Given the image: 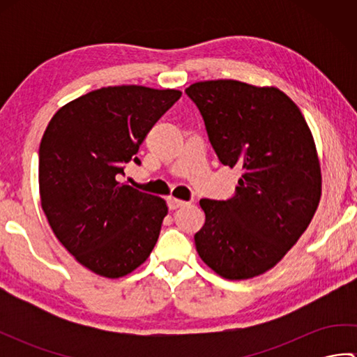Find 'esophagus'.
Instances as JSON below:
<instances>
[{"label": "esophagus", "instance_id": "esophagus-1", "mask_svg": "<svg viewBox=\"0 0 357 357\" xmlns=\"http://www.w3.org/2000/svg\"><path fill=\"white\" fill-rule=\"evenodd\" d=\"M185 206H188V202H185V201H181V199H176V198L169 199V208L170 210H178L181 207H185Z\"/></svg>", "mask_w": 357, "mask_h": 357}]
</instances>
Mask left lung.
I'll return each mask as SVG.
<instances>
[{"label": "left lung", "mask_w": 357, "mask_h": 357, "mask_svg": "<svg viewBox=\"0 0 357 357\" xmlns=\"http://www.w3.org/2000/svg\"><path fill=\"white\" fill-rule=\"evenodd\" d=\"M185 93L219 161L242 170L231 198L199 201L206 224L195 234L196 250L225 279L262 275L298 242L319 206L313 135L276 87L216 79L195 82Z\"/></svg>", "instance_id": "1"}]
</instances>
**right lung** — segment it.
<instances>
[{"label":"right lung","instance_id":"right-lung-1","mask_svg":"<svg viewBox=\"0 0 357 357\" xmlns=\"http://www.w3.org/2000/svg\"><path fill=\"white\" fill-rule=\"evenodd\" d=\"M179 90L102 87L59 109L40 144L41 207L55 236L104 278L132 273L153 250L167 206L118 183Z\"/></svg>","mask_w":357,"mask_h":357}]
</instances>
